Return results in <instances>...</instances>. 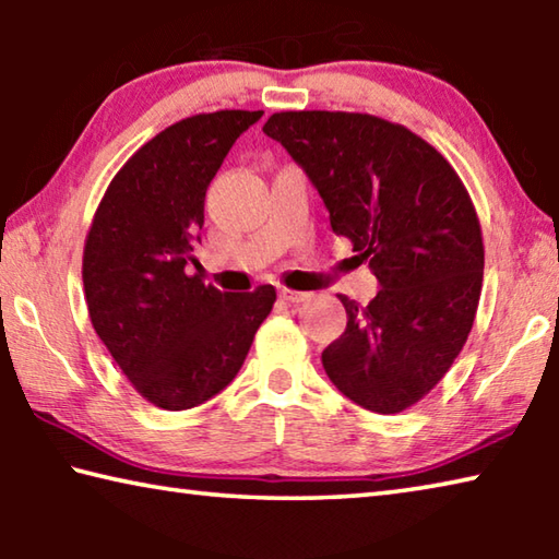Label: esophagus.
<instances>
[{
  "mask_svg": "<svg viewBox=\"0 0 559 559\" xmlns=\"http://www.w3.org/2000/svg\"><path fill=\"white\" fill-rule=\"evenodd\" d=\"M278 296L286 300V302H302L308 298V293H302V290H293V288H286V286H281L278 288Z\"/></svg>",
  "mask_w": 559,
  "mask_h": 559,
  "instance_id": "obj_1",
  "label": "esophagus"
}]
</instances>
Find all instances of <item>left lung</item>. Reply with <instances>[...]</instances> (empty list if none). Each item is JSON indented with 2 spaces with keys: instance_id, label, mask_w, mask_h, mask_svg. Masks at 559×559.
Wrapping results in <instances>:
<instances>
[{
  "instance_id": "obj_1",
  "label": "left lung",
  "mask_w": 559,
  "mask_h": 559,
  "mask_svg": "<svg viewBox=\"0 0 559 559\" xmlns=\"http://www.w3.org/2000/svg\"><path fill=\"white\" fill-rule=\"evenodd\" d=\"M263 132L288 150L323 197L330 226L380 281L323 367L347 400L404 412L449 372L476 318L484 236L466 187L439 150L367 112H273Z\"/></svg>"
}]
</instances>
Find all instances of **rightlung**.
Returning a JSON list of instances; mask_svg holds the SVG:
<instances>
[{
	"mask_svg": "<svg viewBox=\"0 0 559 559\" xmlns=\"http://www.w3.org/2000/svg\"><path fill=\"white\" fill-rule=\"evenodd\" d=\"M263 110L200 112L165 128L112 177L83 249L91 323L130 384L192 409L241 370L276 288L222 293L189 276L206 187Z\"/></svg>",
	"mask_w": 559,
	"mask_h": 559,
	"instance_id": "right-lung-1",
	"label": "right lung"
}]
</instances>
